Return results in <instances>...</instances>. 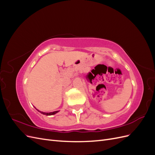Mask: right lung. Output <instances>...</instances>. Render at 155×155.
<instances>
[{
    "mask_svg": "<svg viewBox=\"0 0 155 155\" xmlns=\"http://www.w3.org/2000/svg\"><path fill=\"white\" fill-rule=\"evenodd\" d=\"M39 112H40L41 114H45V115H46V116H50V115H53V114H56L57 113V112H58L59 111L58 110V111H54V112H41V111H39V110H38Z\"/></svg>",
    "mask_w": 155,
    "mask_h": 155,
    "instance_id": "1",
    "label": "right lung"
}]
</instances>
